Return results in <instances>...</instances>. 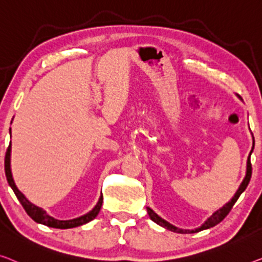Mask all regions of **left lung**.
Masks as SVG:
<instances>
[{"mask_svg":"<svg viewBox=\"0 0 262 262\" xmlns=\"http://www.w3.org/2000/svg\"><path fill=\"white\" fill-rule=\"evenodd\" d=\"M254 149V138H253V147H252V150L251 153L248 155V159H247V168H246V175H245V179L241 182V185L239 186V188H237L236 193L234 194V196L229 200L227 204L224 205L221 207V208H219L216 212H214L212 215H210L207 220L202 224L200 227L195 228V229H182V228H179L177 226L169 224L168 221H166L165 219H162L161 216H159L158 214H156L153 209L150 208V207H147V212H148V215L149 217L153 220L155 224H158L159 226H161V227L168 229L170 232H175V233H180V234H192V233H198L200 231H204V229H208V228H212L214 226H216L219 222H221L227 216V214L229 213V210L232 209V207L235 204L237 199L241 194L245 192V189L247 188L249 180H251V177H252V165H251V155H252V151Z\"/></svg>","mask_w":262,"mask_h":262,"instance_id":"obj_1","label":"left lung"}]
</instances>
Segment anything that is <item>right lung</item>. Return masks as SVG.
<instances>
[{"instance_id": "obj_1", "label": "right lung", "mask_w": 262, "mask_h": 262, "mask_svg": "<svg viewBox=\"0 0 262 262\" xmlns=\"http://www.w3.org/2000/svg\"><path fill=\"white\" fill-rule=\"evenodd\" d=\"M9 134H11V129H9ZM10 153H11V142L9 143V147H8L7 153H6V159H5V170H6L7 181L11 187V189L14 190L15 195H16L18 201L21 202V205L23 206V208H25L27 214H28V215L33 219L35 222L48 226V227H52V228L67 229V228L79 227V226L88 224L89 221L94 220V219L97 216V214H99L101 206H102V202H103L102 195L99 198V201H97V204L91 210V212H88L87 214H84V215L82 216L72 219V220H57V219L50 216L45 209L41 208V207L31 204L28 199L25 196V194H23L21 190L17 188L16 185H15L13 174H11V168H10Z\"/></svg>"}]
</instances>
